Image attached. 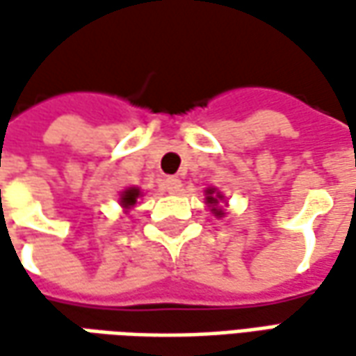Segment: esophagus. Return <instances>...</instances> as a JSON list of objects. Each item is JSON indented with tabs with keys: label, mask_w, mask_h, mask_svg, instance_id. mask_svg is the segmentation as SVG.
<instances>
[{
	"label": "esophagus",
	"mask_w": 356,
	"mask_h": 356,
	"mask_svg": "<svg viewBox=\"0 0 356 356\" xmlns=\"http://www.w3.org/2000/svg\"><path fill=\"white\" fill-rule=\"evenodd\" d=\"M164 188H166V192H170V194H178L180 190H182V182L178 180V178H166V182H164Z\"/></svg>",
	"instance_id": "obj_1"
}]
</instances>
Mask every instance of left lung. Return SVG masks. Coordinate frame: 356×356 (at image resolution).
Instances as JSON below:
<instances>
[{"mask_svg": "<svg viewBox=\"0 0 356 356\" xmlns=\"http://www.w3.org/2000/svg\"><path fill=\"white\" fill-rule=\"evenodd\" d=\"M220 198H222V196L216 194L213 190H208V192H206V200H208V204H212V206H218V200ZM213 212H216V216H222V210H216V208H213Z\"/></svg>", "mask_w": 356, "mask_h": 356, "instance_id": "left-lung-1", "label": "left lung"}]
</instances>
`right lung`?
<instances>
[{
  "label": "right lung",
  "instance_id": "1",
  "mask_svg": "<svg viewBox=\"0 0 356 356\" xmlns=\"http://www.w3.org/2000/svg\"><path fill=\"white\" fill-rule=\"evenodd\" d=\"M140 196V192L136 190V188H129L124 194H122V198H120V204L124 206V208H130V206H134L136 204V198Z\"/></svg>",
  "mask_w": 356,
  "mask_h": 356
}]
</instances>
